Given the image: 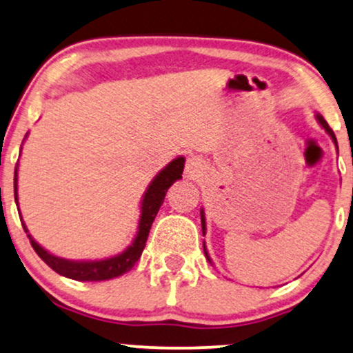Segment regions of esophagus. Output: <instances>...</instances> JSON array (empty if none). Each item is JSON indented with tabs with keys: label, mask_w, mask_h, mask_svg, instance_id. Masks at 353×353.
<instances>
[{
	"label": "esophagus",
	"mask_w": 353,
	"mask_h": 353,
	"mask_svg": "<svg viewBox=\"0 0 353 353\" xmlns=\"http://www.w3.org/2000/svg\"><path fill=\"white\" fill-rule=\"evenodd\" d=\"M200 170H201L200 159H196V157L188 159V161H186V172H188L190 175H196V173H200Z\"/></svg>",
	"instance_id": "34e87169"
}]
</instances>
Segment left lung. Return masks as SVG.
<instances>
[{
	"label": "left lung",
	"mask_w": 353,
	"mask_h": 353,
	"mask_svg": "<svg viewBox=\"0 0 353 353\" xmlns=\"http://www.w3.org/2000/svg\"><path fill=\"white\" fill-rule=\"evenodd\" d=\"M317 120H319V123H321V125L325 128V132H327V134H329L330 137H332L334 143H335V145H337V139H335V134H334V130H332V128H330V127H329V123H327V122H325V119H324V117H322V115H317ZM201 230H203V234H205V233H206V223H205V213H203V210H201ZM203 250H205V256H206V259H208V261H210V263H211V259H210L208 252H206L205 243H203Z\"/></svg>",
	"instance_id": "1"
}]
</instances>
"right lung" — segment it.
<instances>
[{
    "mask_svg": "<svg viewBox=\"0 0 353 353\" xmlns=\"http://www.w3.org/2000/svg\"><path fill=\"white\" fill-rule=\"evenodd\" d=\"M183 167L185 159L183 157H178V159L170 161L167 167L155 176V180L152 181L150 186H148V190L145 192V196L142 200L139 231H137L134 243H132L125 251L120 252V254L101 261L62 259L51 254V252H48L44 248H41L39 244L31 238V234H28L32 250L37 252V256H39L52 271H56L57 274L65 276L74 281H107L112 279V277L125 274L127 271H130V269L134 268V264L140 259V256H142V251L145 248V243H147L148 233H150L153 219H155L157 213H159L160 206L163 205L165 194H167L170 186L181 178ZM14 200L18 201V165H16L14 168ZM23 228L28 233L26 226L23 225Z\"/></svg>",
    "mask_w": 353,
    "mask_h": 353,
    "instance_id": "1",
    "label": "right lung"
}]
</instances>
